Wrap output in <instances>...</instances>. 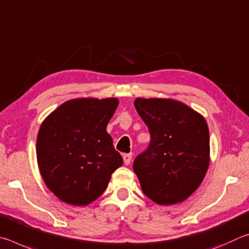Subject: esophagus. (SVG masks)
Wrapping results in <instances>:
<instances>
[{"label":"esophagus","mask_w":249,"mask_h":249,"mask_svg":"<svg viewBox=\"0 0 249 249\" xmlns=\"http://www.w3.org/2000/svg\"><path fill=\"white\" fill-rule=\"evenodd\" d=\"M122 158H124V164L125 165H129L130 162H131V160H132V153H125V154H124V156H122Z\"/></svg>","instance_id":"esophagus-1"}]
</instances>
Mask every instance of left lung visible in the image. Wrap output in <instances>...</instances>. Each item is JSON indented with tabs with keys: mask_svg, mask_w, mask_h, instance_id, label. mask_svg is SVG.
Here are the masks:
<instances>
[{
	"mask_svg": "<svg viewBox=\"0 0 249 249\" xmlns=\"http://www.w3.org/2000/svg\"><path fill=\"white\" fill-rule=\"evenodd\" d=\"M134 106L151 134L133 162L142 191L158 204L182 202L197 190L210 163L207 121L174 99L137 98Z\"/></svg>",
	"mask_w": 249,
	"mask_h": 249,
	"instance_id": "obj_1",
	"label": "left lung"
}]
</instances>
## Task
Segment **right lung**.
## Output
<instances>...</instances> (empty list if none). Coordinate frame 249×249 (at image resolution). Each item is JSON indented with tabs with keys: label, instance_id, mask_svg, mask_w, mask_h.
<instances>
[{
	"label": "right lung",
	"instance_id": "right-lung-1",
	"mask_svg": "<svg viewBox=\"0 0 249 249\" xmlns=\"http://www.w3.org/2000/svg\"><path fill=\"white\" fill-rule=\"evenodd\" d=\"M117 98L65 102L42 122L37 137L39 171L63 202L87 206L102 196L122 160L106 127Z\"/></svg>",
	"mask_w": 249,
	"mask_h": 249
}]
</instances>
